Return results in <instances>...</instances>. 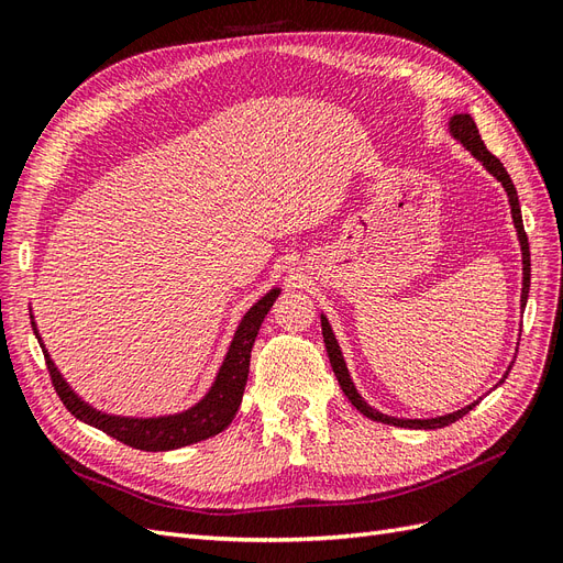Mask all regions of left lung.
<instances>
[{
  "mask_svg": "<svg viewBox=\"0 0 563 563\" xmlns=\"http://www.w3.org/2000/svg\"><path fill=\"white\" fill-rule=\"evenodd\" d=\"M451 133H453V139H457L460 143H463V145L472 152V155L486 166L488 174H493V176H496V178L503 183L505 192H507V197H509V207H512V220H515V228H517V234H519V244H521V255H523V288H521V308H523L526 300H528V286H531V251H528V236H526V230H523L517 187H515L512 178H509V174L505 172L503 162H500L496 155H490V152L486 150V145H484V141H482V135H479V129H476L474 119H472L470 114H453V117H451ZM321 333H323V345H327V352H329V360H331L333 373H335V378H338L340 387H343L345 397L352 401V406L356 408V411L364 413V416L371 418V420H378V422H385V424H395V428L437 430V428H446V424H451V422L460 420L463 416H467V413L472 411V408H474L476 404H479V401H474V404H470V406H465V408H460V411H455V413L430 418V420H404V418L383 416V413L376 411V408H371V406L360 397V391H356V387H354V383H352V378H350V373H347V366H345V360H343V352H340L338 340H335V335H333V331H331V327H329V319L323 317V314H321ZM512 366H515V364H512ZM512 366H509V368H512ZM509 368H507V373H509ZM507 373H505V378H507ZM505 378H503V380H505ZM503 380H500V383H503Z\"/></svg>",
  "mask_w": 563,
  "mask_h": 563,
  "instance_id": "1",
  "label": "left lung"
}]
</instances>
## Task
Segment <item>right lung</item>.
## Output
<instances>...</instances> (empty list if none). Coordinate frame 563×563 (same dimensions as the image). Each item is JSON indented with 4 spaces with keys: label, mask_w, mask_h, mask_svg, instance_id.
Returning <instances> with one entry per match:
<instances>
[{
    "label": "right lung",
    "mask_w": 563,
    "mask_h": 563,
    "mask_svg": "<svg viewBox=\"0 0 563 563\" xmlns=\"http://www.w3.org/2000/svg\"><path fill=\"white\" fill-rule=\"evenodd\" d=\"M277 296H279V288H272L267 296H263L244 314L240 329H236L232 338V345L225 354V362L218 371V378L209 389V395L203 397L197 406L187 408V411L176 416H164V418H119V416L96 411V408H91L87 401H81L70 389V385L63 380L56 364L51 362V356L42 343L35 319H32V331H35L42 345L48 376H51V383H54L56 395L75 418H79L87 424H93V428L103 430L106 434L122 441V444L131 449L174 451L180 446L197 444V441H203L209 437H216L232 422V418L236 416V408H240L244 397L251 347L255 343V335L261 331L265 314L269 312L272 302L277 300Z\"/></svg>",
    "instance_id": "obj_1"
}]
</instances>
